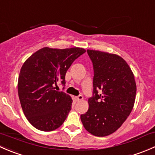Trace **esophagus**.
I'll use <instances>...</instances> for the list:
<instances>
[{"instance_id":"1","label":"esophagus","mask_w":155,"mask_h":155,"mask_svg":"<svg viewBox=\"0 0 155 155\" xmlns=\"http://www.w3.org/2000/svg\"><path fill=\"white\" fill-rule=\"evenodd\" d=\"M76 101H82V100H83V97H82V95H79V96H78V97H76Z\"/></svg>"}]
</instances>
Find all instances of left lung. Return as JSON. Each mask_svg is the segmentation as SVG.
Instances as JSON below:
<instances>
[{
	"mask_svg": "<svg viewBox=\"0 0 155 155\" xmlns=\"http://www.w3.org/2000/svg\"><path fill=\"white\" fill-rule=\"evenodd\" d=\"M87 52L94 68L93 97L81 121L92 135L106 137L116 131L130 114L137 85L132 70L121 57L97 50Z\"/></svg>",
	"mask_w": 155,
	"mask_h": 155,
	"instance_id": "obj_1",
	"label": "left lung"
}]
</instances>
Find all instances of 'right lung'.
I'll return each mask as SVG.
<instances>
[{
  "mask_svg": "<svg viewBox=\"0 0 155 155\" xmlns=\"http://www.w3.org/2000/svg\"><path fill=\"white\" fill-rule=\"evenodd\" d=\"M85 52V49L78 47H44L23 64L18 76V97L25 115L35 128L51 131L65 121L73 100L55 88L58 83L65 85L68 70Z\"/></svg>",
  "mask_w": 155,
  "mask_h": 155,
  "instance_id": "right-lung-1",
  "label": "right lung"
}]
</instances>
